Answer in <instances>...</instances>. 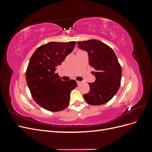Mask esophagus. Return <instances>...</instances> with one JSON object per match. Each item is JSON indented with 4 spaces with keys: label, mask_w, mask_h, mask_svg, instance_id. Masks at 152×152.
I'll return each mask as SVG.
<instances>
[{
    "label": "esophagus",
    "mask_w": 152,
    "mask_h": 152,
    "mask_svg": "<svg viewBox=\"0 0 152 152\" xmlns=\"http://www.w3.org/2000/svg\"><path fill=\"white\" fill-rule=\"evenodd\" d=\"M82 81H77V83L78 85H80L82 84Z\"/></svg>",
    "instance_id": "34e87169"
}]
</instances>
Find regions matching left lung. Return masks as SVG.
Here are the masks:
<instances>
[{
	"instance_id": "1",
	"label": "left lung",
	"mask_w": 152,
	"mask_h": 152,
	"mask_svg": "<svg viewBox=\"0 0 152 152\" xmlns=\"http://www.w3.org/2000/svg\"><path fill=\"white\" fill-rule=\"evenodd\" d=\"M78 48L85 50L89 63L94 69L92 73L96 80L89 83L90 91L84 94L86 102L92 105L108 102L116 94L121 86L122 68L113 50L99 40L91 39L78 42Z\"/></svg>"
}]
</instances>
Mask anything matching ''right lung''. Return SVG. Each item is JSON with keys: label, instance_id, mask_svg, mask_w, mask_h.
I'll return each instance as SVG.
<instances>
[{"label": "right lung", "instance_id": "add662e5", "mask_svg": "<svg viewBox=\"0 0 152 152\" xmlns=\"http://www.w3.org/2000/svg\"><path fill=\"white\" fill-rule=\"evenodd\" d=\"M75 44L73 41L49 42L37 49L30 59L26 72L27 85L35 102L48 111L66 108L71 91L77 86L75 80H62L55 73Z\"/></svg>", "mask_w": 152, "mask_h": 152}]
</instances>
